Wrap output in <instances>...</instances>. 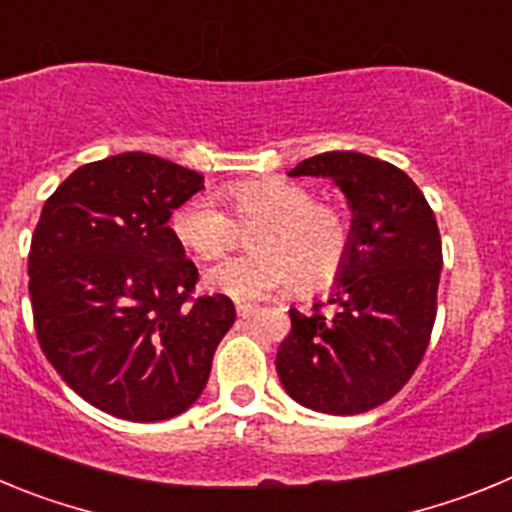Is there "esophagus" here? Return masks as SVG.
Listing matches in <instances>:
<instances>
[{
  "label": "esophagus",
  "mask_w": 512,
  "mask_h": 512,
  "mask_svg": "<svg viewBox=\"0 0 512 512\" xmlns=\"http://www.w3.org/2000/svg\"><path fill=\"white\" fill-rule=\"evenodd\" d=\"M235 312H238V318H251V315H256V307L253 305H246V302H241V305H235Z\"/></svg>",
  "instance_id": "1"
}]
</instances>
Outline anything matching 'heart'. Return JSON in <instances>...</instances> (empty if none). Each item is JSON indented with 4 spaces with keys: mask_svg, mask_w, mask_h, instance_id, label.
<instances>
[{
    "mask_svg": "<svg viewBox=\"0 0 512 512\" xmlns=\"http://www.w3.org/2000/svg\"><path fill=\"white\" fill-rule=\"evenodd\" d=\"M235 217L212 197H192L171 217L184 248L200 261L220 259L238 246L241 225H265L253 235L259 253L212 266L207 282L233 300H261L297 282L302 295L336 284L354 253V223L343 207L320 202L300 182L279 176L248 179L225 187Z\"/></svg>",
    "mask_w": 512,
    "mask_h": 512,
    "instance_id": "b5f03b06",
    "label": "heart"
}]
</instances>
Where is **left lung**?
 I'll return each mask as SVG.
<instances>
[{"label": "left lung", "mask_w": 512, "mask_h": 512, "mask_svg": "<svg viewBox=\"0 0 512 512\" xmlns=\"http://www.w3.org/2000/svg\"><path fill=\"white\" fill-rule=\"evenodd\" d=\"M292 176H328L354 210V253L330 312L289 310L277 374L292 400L356 415L408 384L436 323L443 253L436 215L405 171L354 151L312 156Z\"/></svg>", "instance_id": "8db88e82"}]
</instances>
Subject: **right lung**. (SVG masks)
Here are the masks:
<instances>
[{
    "label": "right lung",
    "mask_w": 512,
    "mask_h": 512,
    "mask_svg": "<svg viewBox=\"0 0 512 512\" xmlns=\"http://www.w3.org/2000/svg\"><path fill=\"white\" fill-rule=\"evenodd\" d=\"M202 176L151 153L92 161L45 200L27 253L45 359L89 405L133 423L184 413L235 320L225 295L194 297L200 271L169 220Z\"/></svg>",
    "instance_id": "right-lung-1"
}]
</instances>
